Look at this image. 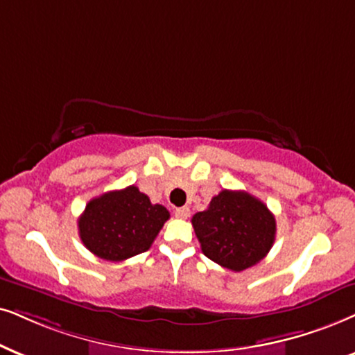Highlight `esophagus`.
I'll return each mask as SVG.
<instances>
[{"instance_id":"1","label":"esophagus","mask_w":355,"mask_h":355,"mask_svg":"<svg viewBox=\"0 0 355 355\" xmlns=\"http://www.w3.org/2000/svg\"><path fill=\"white\" fill-rule=\"evenodd\" d=\"M175 216L180 218V219H187L190 216V209L187 208V206H182V208H177L175 209Z\"/></svg>"}]
</instances>
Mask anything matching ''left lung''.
<instances>
[{
    "label": "left lung",
    "mask_w": 355,
    "mask_h": 355,
    "mask_svg": "<svg viewBox=\"0 0 355 355\" xmlns=\"http://www.w3.org/2000/svg\"><path fill=\"white\" fill-rule=\"evenodd\" d=\"M206 257L232 272L255 266L275 241L277 224L270 209L248 191L223 190L208 209L191 218Z\"/></svg>",
    "instance_id": "1"
}]
</instances>
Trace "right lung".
<instances>
[{
  "label": "right lung",
  "instance_id": "obj_1",
  "mask_svg": "<svg viewBox=\"0 0 355 355\" xmlns=\"http://www.w3.org/2000/svg\"><path fill=\"white\" fill-rule=\"evenodd\" d=\"M168 218L165 206L131 185L89 200L78 219L80 239L96 257L121 262L149 250Z\"/></svg>",
  "mask_w": 355,
  "mask_h": 355
}]
</instances>
